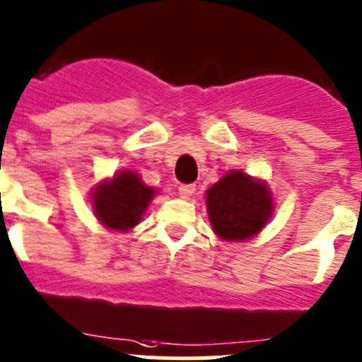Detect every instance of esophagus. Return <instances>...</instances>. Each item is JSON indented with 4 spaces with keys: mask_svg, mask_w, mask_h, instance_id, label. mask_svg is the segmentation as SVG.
Here are the masks:
<instances>
[{
    "mask_svg": "<svg viewBox=\"0 0 362 362\" xmlns=\"http://www.w3.org/2000/svg\"><path fill=\"white\" fill-rule=\"evenodd\" d=\"M194 192H195L194 185H181V187H179V195H181L183 199H190L192 195H194Z\"/></svg>",
    "mask_w": 362,
    "mask_h": 362,
    "instance_id": "1",
    "label": "esophagus"
}]
</instances>
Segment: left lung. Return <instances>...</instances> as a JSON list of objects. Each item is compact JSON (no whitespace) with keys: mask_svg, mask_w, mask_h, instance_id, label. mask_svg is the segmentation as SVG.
Instances as JSON below:
<instances>
[{"mask_svg":"<svg viewBox=\"0 0 362 362\" xmlns=\"http://www.w3.org/2000/svg\"><path fill=\"white\" fill-rule=\"evenodd\" d=\"M214 231L224 240H246L265 226L273 211L267 187L242 172H230L206 192Z\"/></svg>","mask_w":362,"mask_h":362,"instance_id":"8db88e82","label":"left lung"}]
</instances>
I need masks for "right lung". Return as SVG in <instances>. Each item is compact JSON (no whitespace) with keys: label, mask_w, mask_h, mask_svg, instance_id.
<instances>
[{"label":"right lung","mask_w":362,"mask_h":362,"mask_svg":"<svg viewBox=\"0 0 362 362\" xmlns=\"http://www.w3.org/2000/svg\"><path fill=\"white\" fill-rule=\"evenodd\" d=\"M152 195L154 190L141 183L138 174L124 170L95 190L93 210L104 226L125 231L140 222Z\"/></svg>","instance_id":"right-lung-1"}]
</instances>
